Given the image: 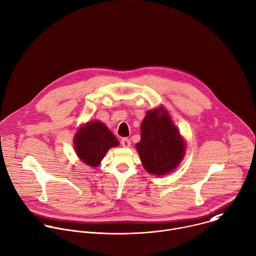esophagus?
<instances>
[{
    "label": "esophagus",
    "mask_w": 256,
    "mask_h": 256,
    "mask_svg": "<svg viewBox=\"0 0 256 256\" xmlns=\"http://www.w3.org/2000/svg\"><path fill=\"white\" fill-rule=\"evenodd\" d=\"M121 145H122L123 147H130V146H131V141H130V139H128V138H123V139L121 140Z\"/></svg>",
    "instance_id": "1"
}]
</instances>
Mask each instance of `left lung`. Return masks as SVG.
Masks as SVG:
<instances>
[{
    "instance_id": "8db88e82",
    "label": "left lung",
    "mask_w": 256,
    "mask_h": 256,
    "mask_svg": "<svg viewBox=\"0 0 256 256\" xmlns=\"http://www.w3.org/2000/svg\"><path fill=\"white\" fill-rule=\"evenodd\" d=\"M136 149L145 170L157 176L172 172L184 158L185 140L163 106L147 112Z\"/></svg>"
}]
</instances>
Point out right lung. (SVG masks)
<instances>
[{"mask_svg":"<svg viewBox=\"0 0 256 256\" xmlns=\"http://www.w3.org/2000/svg\"><path fill=\"white\" fill-rule=\"evenodd\" d=\"M118 145V139L100 121H90L82 125L74 137L77 156L82 162L91 167H97L107 151Z\"/></svg>","mask_w":256,"mask_h":256,"instance_id":"obj_1","label":"right lung"}]
</instances>
